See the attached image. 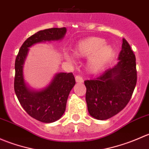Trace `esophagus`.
I'll return each instance as SVG.
<instances>
[{
  "label": "esophagus",
  "mask_w": 149,
  "mask_h": 149,
  "mask_svg": "<svg viewBox=\"0 0 149 149\" xmlns=\"http://www.w3.org/2000/svg\"><path fill=\"white\" fill-rule=\"evenodd\" d=\"M75 79H76V81L77 82V83H83L84 82L83 78H82L81 76H80V75H77V76H76Z\"/></svg>",
  "instance_id": "34e87169"
}]
</instances>
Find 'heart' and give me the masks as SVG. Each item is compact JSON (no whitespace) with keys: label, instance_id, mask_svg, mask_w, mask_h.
Listing matches in <instances>:
<instances>
[{"label":"heart","instance_id":"1","mask_svg":"<svg viewBox=\"0 0 149 149\" xmlns=\"http://www.w3.org/2000/svg\"><path fill=\"white\" fill-rule=\"evenodd\" d=\"M106 42L100 37H90L80 42L75 48V54L79 57L91 56L88 63L90 71L97 72L107 63L113 57L115 49L109 45H105ZM70 59L68 55H66Z\"/></svg>","mask_w":149,"mask_h":149}]
</instances>
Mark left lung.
Masks as SVG:
<instances>
[{
	"mask_svg": "<svg viewBox=\"0 0 149 149\" xmlns=\"http://www.w3.org/2000/svg\"><path fill=\"white\" fill-rule=\"evenodd\" d=\"M118 59L120 61L114 68L96 79L84 81L88 111L97 120L109 119L123 110L136 87V56L125 38Z\"/></svg>",
	"mask_w": 149,
	"mask_h": 149,
	"instance_id": "left-lung-1",
	"label": "left lung"
}]
</instances>
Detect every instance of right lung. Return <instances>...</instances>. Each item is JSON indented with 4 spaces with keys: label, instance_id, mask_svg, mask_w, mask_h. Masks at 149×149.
Segmentation results:
<instances>
[{
    "label": "right lung",
    "instance_id": "obj_1",
    "mask_svg": "<svg viewBox=\"0 0 149 149\" xmlns=\"http://www.w3.org/2000/svg\"><path fill=\"white\" fill-rule=\"evenodd\" d=\"M65 32V27L50 28L37 31L25 40L15 61L14 91L16 97L24 109L31 118L42 123H53L63 115L68 97L76 84L74 76L72 73H60L44 90L30 91L24 80V63L29 47L42 42L61 40Z\"/></svg>",
    "mask_w": 149,
    "mask_h": 149
}]
</instances>
